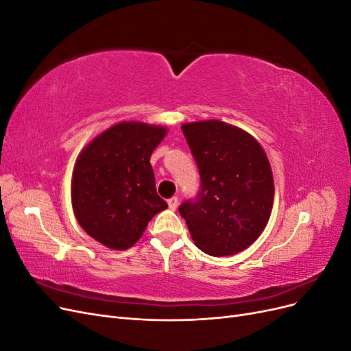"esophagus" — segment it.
Instances as JSON below:
<instances>
[{"mask_svg": "<svg viewBox=\"0 0 351 351\" xmlns=\"http://www.w3.org/2000/svg\"><path fill=\"white\" fill-rule=\"evenodd\" d=\"M168 206L171 210H176L177 206H178V197L177 196H173L171 199H168Z\"/></svg>", "mask_w": 351, "mask_h": 351, "instance_id": "1", "label": "esophagus"}]
</instances>
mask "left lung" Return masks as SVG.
<instances>
[{
    "mask_svg": "<svg viewBox=\"0 0 351 351\" xmlns=\"http://www.w3.org/2000/svg\"><path fill=\"white\" fill-rule=\"evenodd\" d=\"M200 174V192L178 208L196 246L210 256L247 249L268 224L274 177L261 143L219 120L182 125Z\"/></svg>",
    "mask_w": 351,
    "mask_h": 351,
    "instance_id": "obj_1",
    "label": "left lung"
}]
</instances>
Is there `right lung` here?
<instances>
[{"instance_id": "1", "label": "right lung", "mask_w": 351, "mask_h": 351, "mask_svg": "<svg viewBox=\"0 0 351 351\" xmlns=\"http://www.w3.org/2000/svg\"><path fill=\"white\" fill-rule=\"evenodd\" d=\"M167 127L123 121L92 139L71 177V205L79 226L112 250L139 240L167 202L156 193L151 155Z\"/></svg>"}]
</instances>
